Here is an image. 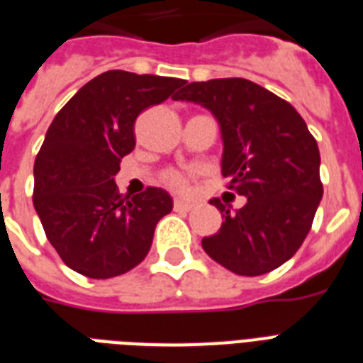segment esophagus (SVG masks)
Masks as SVG:
<instances>
[{"label":"esophagus","instance_id":"esophagus-1","mask_svg":"<svg viewBox=\"0 0 363 363\" xmlns=\"http://www.w3.org/2000/svg\"><path fill=\"white\" fill-rule=\"evenodd\" d=\"M173 207H175V211H190L192 209V203H190V201H184V199L177 198L175 201H173Z\"/></svg>","mask_w":363,"mask_h":363}]
</instances>
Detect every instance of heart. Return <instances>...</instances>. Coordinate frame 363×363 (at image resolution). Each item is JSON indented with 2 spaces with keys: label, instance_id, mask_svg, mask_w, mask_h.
Returning a JSON list of instances; mask_svg holds the SVG:
<instances>
[{
  "label": "heart",
  "instance_id": "heart-1",
  "mask_svg": "<svg viewBox=\"0 0 363 363\" xmlns=\"http://www.w3.org/2000/svg\"><path fill=\"white\" fill-rule=\"evenodd\" d=\"M164 181L167 182L169 186L179 188V190L186 188V177L182 175V173H179V171H167L164 175Z\"/></svg>",
  "mask_w": 363,
  "mask_h": 363
}]
</instances>
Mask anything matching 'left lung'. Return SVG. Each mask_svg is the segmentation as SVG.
<instances>
[{
    "label": "left lung",
    "mask_w": 363,
    "mask_h": 363,
    "mask_svg": "<svg viewBox=\"0 0 363 363\" xmlns=\"http://www.w3.org/2000/svg\"><path fill=\"white\" fill-rule=\"evenodd\" d=\"M175 99L203 105L220 124L222 177L247 198L230 213L220 199V230L201 247L226 269L269 273L298 252L322 199L320 152L292 105L247 79L190 82Z\"/></svg>",
    "instance_id": "left-lung-1"
}]
</instances>
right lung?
I'll use <instances>...</instances> for the list:
<instances>
[{
	"label": "right lung",
	"instance_id": "obj_1",
	"mask_svg": "<svg viewBox=\"0 0 363 363\" xmlns=\"http://www.w3.org/2000/svg\"><path fill=\"white\" fill-rule=\"evenodd\" d=\"M186 81L105 71L54 116L33 165V207L64 264L90 279L133 269L173 199L148 186L122 198L115 175L135 147L133 124L150 105L175 98Z\"/></svg>",
	"mask_w": 363,
	"mask_h": 363
}]
</instances>
